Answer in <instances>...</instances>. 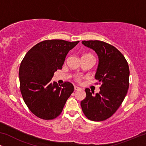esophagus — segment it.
<instances>
[{
	"mask_svg": "<svg viewBox=\"0 0 146 146\" xmlns=\"http://www.w3.org/2000/svg\"><path fill=\"white\" fill-rule=\"evenodd\" d=\"M81 90L80 88L76 86H74V90Z\"/></svg>",
	"mask_w": 146,
	"mask_h": 146,
	"instance_id": "34e87169",
	"label": "esophagus"
}]
</instances>
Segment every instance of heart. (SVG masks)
Wrapping results in <instances>:
<instances>
[{"label":"heart","mask_w":146,"mask_h":146,"mask_svg":"<svg viewBox=\"0 0 146 146\" xmlns=\"http://www.w3.org/2000/svg\"><path fill=\"white\" fill-rule=\"evenodd\" d=\"M88 55H90V54H85L84 56H88ZM74 79L75 80L78 82H80L81 81V76L80 75H76L74 76Z\"/></svg>","instance_id":"b5f03b06"}]
</instances>
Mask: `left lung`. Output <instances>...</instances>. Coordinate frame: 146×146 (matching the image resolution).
<instances>
[{
  "label": "left lung",
  "mask_w": 146,
  "mask_h": 146,
  "mask_svg": "<svg viewBox=\"0 0 146 146\" xmlns=\"http://www.w3.org/2000/svg\"><path fill=\"white\" fill-rule=\"evenodd\" d=\"M82 43L93 49L98 56L95 78L97 84L101 85L100 92L94 96L89 88L85 90L86 96L80 103L82 110L90 120H106L116 111L127 94L128 64L122 54L110 44L100 40H83Z\"/></svg>",
  "instance_id": "8db88e82"
}]
</instances>
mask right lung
I'll return each mask as SVG.
<instances>
[{
  "label": "right lung",
  "instance_id": "add662e5",
  "mask_svg": "<svg viewBox=\"0 0 146 146\" xmlns=\"http://www.w3.org/2000/svg\"><path fill=\"white\" fill-rule=\"evenodd\" d=\"M79 41L46 40L32 48L19 68L20 90L29 109L46 120L57 117L74 92L70 82H52L54 73L62 69L66 56Z\"/></svg>",
  "mask_w": 146,
  "mask_h": 146
}]
</instances>
